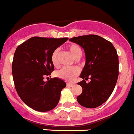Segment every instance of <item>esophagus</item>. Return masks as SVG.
<instances>
[{
	"label": "esophagus",
	"mask_w": 134,
	"mask_h": 134,
	"mask_svg": "<svg viewBox=\"0 0 134 134\" xmlns=\"http://www.w3.org/2000/svg\"><path fill=\"white\" fill-rule=\"evenodd\" d=\"M73 85H74V84L73 83H67V86L68 87H73Z\"/></svg>",
	"instance_id": "esophagus-1"
}]
</instances>
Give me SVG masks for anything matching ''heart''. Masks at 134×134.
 I'll return each instance as SVG.
<instances>
[{
    "instance_id": "b5f03b06",
    "label": "heart",
    "mask_w": 134,
    "mask_h": 134,
    "mask_svg": "<svg viewBox=\"0 0 134 134\" xmlns=\"http://www.w3.org/2000/svg\"><path fill=\"white\" fill-rule=\"evenodd\" d=\"M68 49L76 59H79L82 55V51L79 45L76 43H71L68 46ZM51 61L55 68H59V49H55L53 51L51 57ZM80 73V70L78 67L64 68L56 73V76L59 79L64 80L67 82H73L76 76Z\"/></svg>"
}]
</instances>
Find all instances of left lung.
<instances>
[{
    "instance_id": "left-lung-1",
    "label": "left lung",
    "mask_w": 134,
    "mask_h": 134,
    "mask_svg": "<svg viewBox=\"0 0 134 134\" xmlns=\"http://www.w3.org/2000/svg\"><path fill=\"white\" fill-rule=\"evenodd\" d=\"M70 41L85 51L86 63L77 84L82 92L76 97L83 107L94 108L103 104L112 94L119 74V61L116 49L108 40L96 35L73 37ZM88 78L91 81L87 83Z\"/></svg>"
}]
</instances>
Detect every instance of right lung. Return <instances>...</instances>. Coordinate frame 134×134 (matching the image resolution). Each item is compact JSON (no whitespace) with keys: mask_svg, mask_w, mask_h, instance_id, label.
<instances>
[{"mask_svg":"<svg viewBox=\"0 0 134 134\" xmlns=\"http://www.w3.org/2000/svg\"><path fill=\"white\" fill-rule=\"evenodd\" d=\"M68 40L34 37L16 48L12 63L14 87L21 99L34 110L46 112L54 108L66 86L57 77L46 82L43 79L54 70L52 53Z\"/></svg>","mask_w":134,"mask_h":134,"instance_id":"right-lung-1","label":"right lung"}]
</instances>
